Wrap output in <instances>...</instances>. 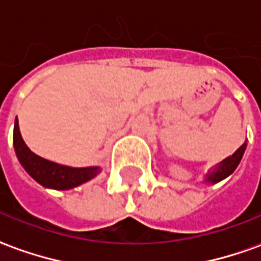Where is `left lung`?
<instances>
[{
	"label": "left lung",
	"instance_id": "left-lung-1",
	"mask_svg": "<svg viewBox=\"0 0 261 261\" xmlns=\"http://www.w3.org/2000/svg\"><path fill=\"white\" fill-rule=\"evenodd\" d=\"M246 142H244L243 145L240 146V148L237 149L234 153L229 156V158H226L224 161H222L220 163H217L215 168L210 170L207 176H206V180H209V182L216 183L219 180H222L224 177H227L229 175H231L233 172H234V169L239 166V163L242 161V158H243L244 150H246Z\"/></svg>",
	"mask_w": 261,
	"mask_h": 261
}]
</instances>
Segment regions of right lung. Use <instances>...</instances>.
I'll use <instances>...</instances> for the list:
<instances>
[{
    "mask_svg": "<svg viewBox=\"0 0 261 261\" xmlns=\"http://www.w3.org/2000/svg\"><path fill=\"white\" fill-rule=\"evenodd\" d=\"M14 148L18 161L39 185L45 188L66 190L91 180L100 172L99 168H68L38 156L30 150L21 138L18 120L14 125Z\"/></svg>",
    "mask_w": 261,
    "mask_h": 261,
    "instance_id": "1",
    "label": "right lung"
}]
</instances>
